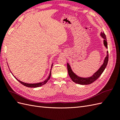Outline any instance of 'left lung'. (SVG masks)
I'll list each match as a JSON object with an SVG mask.
<instances>
[{"instance_id": "8db88e82", "label": "left lung", "mask_w": 120, "mask_h": 120, "mask_svg": "<svg viewBox=\"0 0 120 120\" xmlns=\"http://www.w3.org/2000/svg\"><path fill=\"white\" fill-rule=\"evenodd\" d=\"M100 35L101 37L104 39L103 40V44L105 46L106 48H107V39L106 38L105 34L104 32H101ZM109 61V54L108 51H107V55L105 57V59L104 60L103 63L101 67L99 68L96 72H95L92 76H90L88 78H82L76 75L75 73L72 71V70L70 67L69 64L67 63V70H68V72L69 76L71 78L73 82H75L76 84H80V85H89L91 84L92 82H93L94 81L96 80L102 74V72L104 71V69H105L106 65L108 63Z\"/></svg>"}]
</instances>
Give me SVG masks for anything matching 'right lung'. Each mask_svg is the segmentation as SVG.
Returning a JSON list of instances; mask_svg holds the SVG:
<instances>
[{"instance_id":"right-lung-1","label":"right lung","mask_w":120,"mask_h":120,"mask_svg":"<svg viewBox=\"0 0 120 120\" xmlns=\"http://www.w3.org/2000/svg\"><path fill=\"white\" fill-rule=\"evenodd\" d=\"M52 66H53V64L52 65V66H51V68H52ZM52 69V68H51ZM51 71H50V75H49V76H48V78L47 79H46L45 81H44V82H38V83H36V84H28V83H26V82H22L20 81V80H19V79H17L16 77H15V76H14V77L16 78V79H17V81H19L21 84H22V85H23L24 86H25L26 87H30V88H36V87H41V86L44 85L46 83H47V82L50 79V77H51ZM11 71V70H10ZM12 75H13V73H12Z\"/></svg>"}]
</instances>
